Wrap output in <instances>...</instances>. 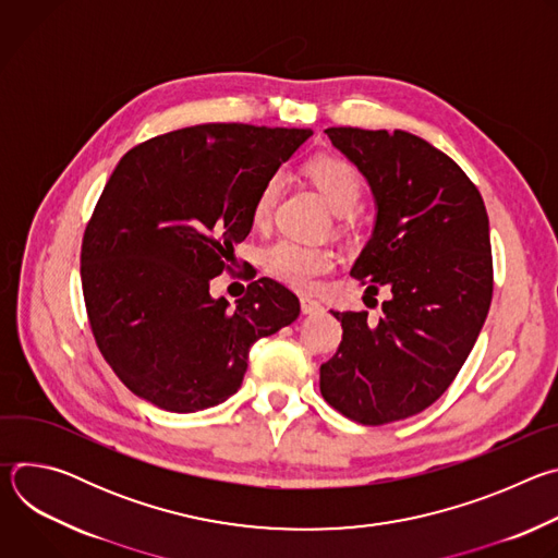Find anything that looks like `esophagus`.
<instances>
[{
  "instance_id": "34e87169",
  "label": "esophagus",
  "mask_w": 558,
  "mask_h": 558,
  "mask_svg": "<svg viewBox=\"0 0 558 558\" xmlns=\"http://www.w3.org/2000/svg\"><path fill=\"white\" fill-rule=\"evenodd\" d=\"M300 308H302V313L311 315V313H320L325 306H323L320 302H317V300L308 298V295H302V298H300Z\"/></svg>"
}]
</instances>
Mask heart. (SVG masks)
<instances>
[{"instance_id":"b5f03b06","label":"heart","mask_w":558,"mask_h":558,"mask_svg":"<svg viewBox=\"0 0 558 558\" xmlns=\"http://www.w3.org/2000/svg\"><path fill=\"white\" fill-rule=\"evenodd\" d=\"M308 179L315 183V187L323 192L327 203L336 214H351L357 209L364 196V185L357 168L349 163L347 158L340 156H315L306 166ZM284 179L282 174H271L265 185L260 187L256 203H254V220L258 225H265L274 207L282 194ZM336 265V258L329 250L306 245L293 238H280V241L271 243L263 252V267L267 274H271L276 280L295 287L306 289L313 284L315 278L325 276Z\"/></svg>"}]
</instances>
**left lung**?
<instances>
[{"mask_svg": "<svg viewBox=\"0 0 558 558\" xmlns=\"http://www.w3.org/2000/svg\"><path fill=\"white\" fill-rule=\"evenodd\" d=\"M325 132L377 207L351 276L390 298L377 325L368 311H333L342 342L320 366V390L344 417L381 426L437 402L480 338L493 300L488 214L480 190L428 141L404 130Z\"/></svg>", "mask_w": 558, "mask_h": 558, "instance_id": "8db88e82", "label": "left lung"}]
</instances>
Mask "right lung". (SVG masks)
<instances>
[{
    "mask_svg": "<svg viewBox=\"0 0 558 558\" xmlns=\"http://www.w3.org/2000/svg\"><path fill=\"white\" fill-rule=\"evenodd\" d=\"M311 136L298 128L205 123L154 136L114 168L82 243L95 342L149 404L196 413L243 384L250 349L291 325L298 298L271 278L229 311L209 295L254 225L265 181Z\"/></svg>",
    "mask_w": 558,
    "mask_h": 558,
    "instance_id": "1",
    "label": "right lung"
}]
</instances>
